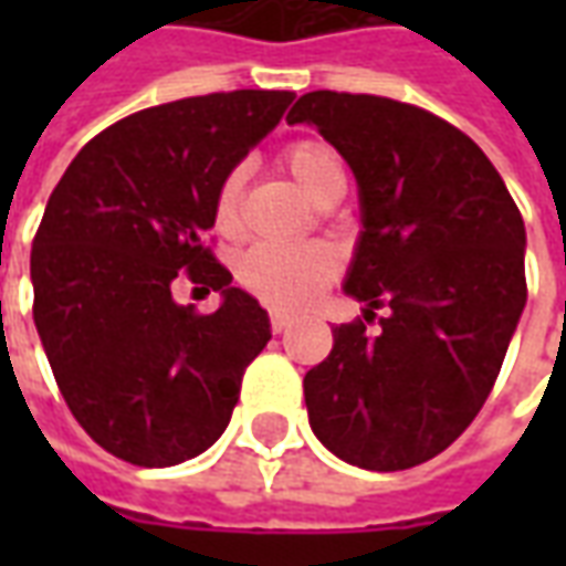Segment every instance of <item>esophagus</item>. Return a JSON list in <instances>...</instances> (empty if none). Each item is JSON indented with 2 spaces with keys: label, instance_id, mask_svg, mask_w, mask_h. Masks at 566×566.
<instances>
[{
  "label": "esophagus",
  "instance_id": "1",
  "mask_svg": "<svg viewBox=\"0 0 566 566\" xmlns=\"http://www.w3.org/2000/svg\"><path fill=\"white\" fill-rule=\"evenodd\" d=\"M287 324H291V315H284V312H270V327H272V333L287 331Z\"/></svg>",
  "mask_w": 566,
  "mask_h": 566
}]
</instances>
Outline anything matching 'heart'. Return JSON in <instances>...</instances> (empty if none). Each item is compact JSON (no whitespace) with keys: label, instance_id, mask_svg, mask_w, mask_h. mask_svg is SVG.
<instances>
[{"label":"heart","instance_id":"1","mask_svg":"<svg viewBox=\"0 0 566 566\" xmlns=\"http://www.w3.org/2000/svg\"><path fill=\"white\" fill-rule=\"evenodd\" d=\"M282 163L294 181L308 197L321 202L331 190L343 185V166L331 145L318 139H294L282 148ZM245 175L235 166L223 175L214 193V227L218 233H235L239 227V199H242ZM339 272V254L327 242H303V245H263L248 248L239 258L235 279L270 306H300L321 291Z\"/></svg>","mask_w":566,"mask_h":566}]
</instances>
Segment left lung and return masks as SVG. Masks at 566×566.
Masks as SVG:
<instances>
[{
  "label": "left lung",
  "instance_id": "8db88e82",
  "mask_svg": "<svg viewBox=\"0 0 566 566\" xmlns=\"http://www.w3.org/2000/svg\"><path fill=\"white\" fill-rule=\"evenodd\" d=\"M303 120L360 187L345 294L369 303L306 373L308 424L355 467L409 470L449 449L497 381L527 303L522 211L482 148L418 105L312 91L287 112ZM373 307L389 308L376 332Z\"/></svg>",
  "mask_w": 566,
  "mask_h": 566
}]
</instances>
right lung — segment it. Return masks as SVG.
I'll return each mask as SVG.
<instances>
[{
    "instance_id": "add662e5",
    "label": "right lung",
    "mask_w": 566,
    "mask_h": 566,
    "mask_svg": "<svg viewBox=\"0 0 566 566\" xmlns=\"http://www.w3.org/2000/svg\"><path fill=\"white\" fill-rule=\"evenodd\" d=\"M294 103L230 91L154 105L93 136L32 239V318L56 388L93 442L136 467L190 461L221 437L270 318L202 242L221 178ZM178 277L221 290L178 307Z\"/></svg>"
}]
</instances>
